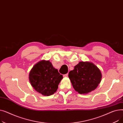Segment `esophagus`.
<instances>
[{
  "label": "esophagus",
  "mask_w": 123,
  "mask_h": 123,
  "mask_svg": "<svg viewBox=\"0 0 123 123\" xmlns=\"http://www.w3.org/2000/svg\"><path fill=\"white\" fill-rule=\"evenodd\" d=\"M68 76V74H66L63 75V77H67Z\"/></svg>",
  "instance_id": "1"
}]
</instances>
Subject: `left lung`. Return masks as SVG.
Segmentation results:
<instances>
[{
	"mask_svg": "<svg viewBox=\"0 0 123 123\" xmlns=\"http://www.w3.org/2000/svg\"><path fill=\"white\" fill-rule=\"evenodd\" d=\"M102 76L97 66L88 61L80 62L68 74L73 88L80 94L94 91L101 82Z\"/></svg>",
	"mask_w": 123,
	"mask_h": 123,
	"instance_id": "left-lung-1",
	"label": "left lung"
}]
</instances>
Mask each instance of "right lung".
Wrapping results in <instances>:
<instances>
[{"mask_svg": "<svg viewBox=\"0 0 123 123\" xmlns=\"http://www.w3.org/2000/svg\"><path fill=\"white\" fill-rule=\"evenodd\" d=\"M62 79L63 76L49 60H42L37 63L29 74L31 86L43 96H49L55 93Z\"/></svg>", "mask_w": 123, "mask_h": 123, "instance_id": "right-lung-1", "label": "right lung"}]
</instances>
